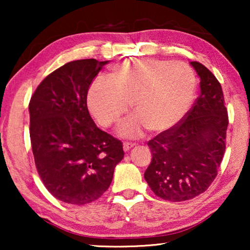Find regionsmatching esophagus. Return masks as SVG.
<instances>
[{"label": "esophagus", "instance_id": "esophagus-1", "mask_svg": "<svg viewBox=\"0 0 250 250\" xmlns=\"http://www.w3.org/2000/svg\"><path fill=\"white\" fill-rule=\"evenodd\" d=\"M134 146H135V143H133V142H124L123 143V149H124V151H128V150Z\"/></svg>", "mask_w": 250, "mask_h": 250}]
</instances>
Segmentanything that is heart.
Wrapping results in <instances>:
<instances>
[{"label": "heart", "mask_w": 250, "mask_h": 250, "mask_svg": "<svg viewBox=\"0 0 250 250\" xmlns=\"http://www.w3.org/2000/svg\"><path fill=\"white\" fill-rule=\"evenodd\" d=\"M196 92V76L188 64L139 58L112 67L109 78H97L87 93V104L104 127L114 125L131 107L119 134L140 136L146 128L164 132L186 115Z\"/></svg>", "instance_id": "1"}]
</instances>
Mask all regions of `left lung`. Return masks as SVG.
Segmentation results:
<instances>
[{
	"mask_svg": "<svg viewBox=\"0 0 250 250\" xmlns=\"http://www.w3.org/2000/svg\"><path fill=\"white\" fill-rule=\"evenodd\" d=\"M200 94L181 121L150 140L152 159L145 179L157 197L184 201L206 191L225 152L228 109L220 82L204 64L191 62Z\"/></svg>",
	"mask_w": 250,
	"mask_h": 250,
	"instance_id": "left-lung-1",
	"label": "left lung"
}]
</instances>
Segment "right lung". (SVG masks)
<instances>
[{
	"label": "right lung",
	"mask_w": 250,
	"mask_h": 250,
	"mask_svg": "<svg viewBox=\"0 0 250 250\" xmlns=\"http://www.w3.org/2000/svg\"><path fill=\"white\" fill-rule=\"evenodd\" d=\"M108 61L75 60L44 78L29 101V134L37 173L54 198L86 205L108 190L124 157L123 143L101 131L87 91Z\"/></svg>",
	"instance_id": "add662e5"
}]
</instances>
